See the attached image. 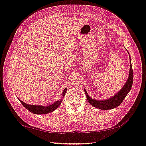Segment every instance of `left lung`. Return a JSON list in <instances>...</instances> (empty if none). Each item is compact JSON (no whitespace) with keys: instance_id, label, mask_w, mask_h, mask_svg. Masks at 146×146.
Segmentation results:
<instances>
[{"instance_id":"left-lung-1","label":"left lung","mask_w":146,"mask_h":146,"mask_svg":"<svg viewBox=\"0 0 146 146\" xmlns=\"http://www.w3.org/2000/svg\"><path fill=\"white\" fill-rule=\"evenodd\" d=\"M130 58V56H129ZM133 69L131 66V58H130V69H129V76H128L127 82H125V85L121 89L120 91L115 95L113 97H111L108 99L106 100H95L91 98L86 91L84 89V91L87 97V100H88V102L91 104L94 107L100 110H111V109L115 108L119 106L122 101L124 99L126 95L129 92V91L131 89L132 85H133Z\"/></svg>"}]
</instances>
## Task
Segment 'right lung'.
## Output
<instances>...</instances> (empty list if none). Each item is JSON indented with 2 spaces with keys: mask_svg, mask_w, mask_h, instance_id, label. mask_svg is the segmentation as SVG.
<instances>
[{
  "mask_svg": "<svg viewBox=\"0 0 146 146\" xmlns=\"http://www.w3.org/2000/svg\"><path fill=\"white\" fill-rule=\"evenodd\" d=\"M67 91V89H65L63 91L62 93V97H64L65 93ZM20 100V102L22 103L24 107H25L27 110H29V111L34 113V114H38V115H43V114H47V113H49L51 112H53L54 110H55L60 105L62 102V98L58 100H56L55 102H54L52 104L49 105L48 106H35V105H31L28 104L25 102H23V101Z\"/></svg>",
  "mask_w": 146,
  "mask_h": 146,
  "instance_id": "add662e5",
  "label": "right lung"
}]
</instances>
